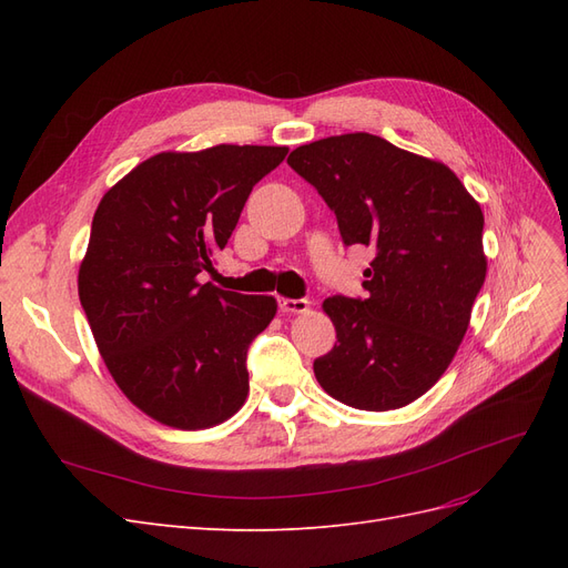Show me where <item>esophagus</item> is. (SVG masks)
<instances>
[{
  "label": "esophagus",
  "mask_w": 568,
  "mask_h": 568,
  "mask_svg": "<svg viewBox=\"0 0 568 568\" xmlns=\"http://www.w3.org/2000/svg\"><path fill=\"white\" fill-rule=\"evenodd\" d=\"M280 311L286 315H301L311 311V301L305 298H280Z\"/></svg>",
  "instance_id": "esophagus-1"
}]
</instances>
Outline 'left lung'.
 <instances>
[{
  "label": "left lung",
  "mask_w": 568,
  "mask_h": 568,
  "mask_svg": "<svg viewBox=\"0 0 568 568\" xmlns=\"http://www.w3.org/2000/svg\"><path fill=\"white\" fill-rule=\"evenodd\" d=\"M288 165L338 222L343 244L374 248L367 298L322 303L336 346L315 359L320 386L369 412L417 400L448 369L486 280L484 213L453 170L369 132L303 144Z\"/></svg>",
  "instance_id": "obj_1"
}]
</instances>
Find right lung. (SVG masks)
<instances>
[{"label": "right lung", "instance_id": "obj_1", "mask_svg": "<svg viewBox=\"0 0 568 568\" xmlns=\"http://www.w3.org/2000/svg\"><path fill=\"white\" fill-rule=\"evenodd\" d=\"M286 153L163 151L99 201L78 294L113 382L151 419L196 432L244 405L246 353L277 301L222 291L201 274L213 272L251 189Z\"/></svg>", "mask_w": 568, "mask_h": 568}]
</instances>
